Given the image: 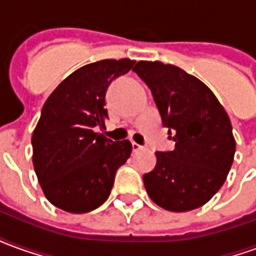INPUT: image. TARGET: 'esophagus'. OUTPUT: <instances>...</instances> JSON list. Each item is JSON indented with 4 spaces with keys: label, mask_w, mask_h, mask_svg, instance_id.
Masks as SVG:
<instances>
[{
    "label": "esophagus",
    "mask_w": 256,
    "mask_h": 256,
    "mask_svg": "<svg viewBox=\"0 0 256 256\" xmlns=\"http://www.w3.org/2000/svg\"><path fill=\"white\" fill-rule=\"evenodd\" d=\"M132 146H133V152H137V150H142V145L137 144V142H132Z\"/></svg>",
    "instance_id": "34e87169"
}]
</instances>
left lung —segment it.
<instances>
[{
    "label": "left lung",
    "instance_id": "left-lung-1",
    "mask_svg": "<svg viewBox=\"0 0 256 256\" xmlns=\"http://www.w3.org/2000/svg\"><path fill=\"white\" fill-rule=\"evenodd\" d=\"M133 71L152 92L176 142L172 150L155 154V168L142 177L146 193L168 211L198 208L220 190L234 159L230 119L214 93L180 67L138 62Z\"/></svg>",
    "mask_w": 256,
    "mask_h": 256
}]
</instances>
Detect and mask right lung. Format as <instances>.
<instances>
[{
  "instance_id": "1",
  "label": "right lung",
  "mask_w": 256,
  "mask_h": 256,
  "mask_svg": "<svg viewBox=\"0 0 256 256\" xmlns=\"http://www.w3.org/2000/svg\"><path fill=\"white\" fill-rule=\"evenodd\" d=\"M134 60H100L68 75L48 97L32 133V163L42 190L58 208L72 214L106 202L119 167L133 146L96 133L108 118L106 93Z\"/></svg>"
}]
</instances>
